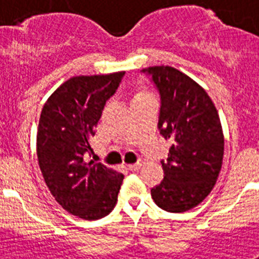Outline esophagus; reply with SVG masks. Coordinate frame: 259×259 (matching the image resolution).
Masks as SVG:
<instances>
[{
  "mask_svg": "<svg viewBox=\"0 0 259 259\" xmlns=\"http://www.w3.org/2000/svg\"><path fill=\"white\" fill-rule=\"evenodd\" d=\"M127 168H129L132 172H136V170H138L140 168H141V162H137V164H130V165H127Z\"/></svg>",
  "mask_w": 259,
  "mask_h": 259,
  "instance_id": "obj_1",
  "label": "esophagus"
}]
</instances>
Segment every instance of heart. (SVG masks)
<instances>
[{"label": "heart", "instance_id": "b5f03b06", "mask_svg": "<svg viewBox=\"0 0 259 259\" xmlns=\"http://www.w3.org/2000/svg\"><path fill=\"white\" fill-rule=\"evenodd\" d=\"M145 94H148V93H146V91H144V90H141V91H138V93L136 94L134 97H140V95H145Z\"/></svg>", "mask_w": 259, "mask_h": 259}]
</instances>
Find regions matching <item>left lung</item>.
<instances>
[{
    "mask_svg": "<svg viewBox=\"0 0 259 259\" xmlns=\"http://www.w3.org/2000/svg\"><path fill=\"white\" fill-rule=\"evenodd\" d=\"M161 95L158 129L172 141L164 180L150 193L168 212H184L208 196L223 161L225 136L221 118L205 90L175 67L144 68Z\"/></svg>",
    "mask_w": 259,
    "mask_h": 259,
    "instance_id": "8db88e82",
    "label": "left lung"
}]
</instances>
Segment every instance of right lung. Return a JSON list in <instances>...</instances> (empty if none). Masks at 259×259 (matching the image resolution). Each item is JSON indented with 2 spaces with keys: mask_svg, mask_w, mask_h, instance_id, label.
I'll return each mask as SVG.
<instances>
[{
  "mask_svg": "<svg viewBox=\"0 0 259 259\" xmlns=\"http://www.w3.org/2000/svg\"><path fill=\"white\" fill-rule=\"evenodd\" d=\"M123 75L72 76L51 94L40 114L36 150L44 181L67 212L86 221L113 211L123 180L122 173L84 158L93 152L90 140L106 101Z\"/></svg>",
  "mask_w": 259,
  "mask_h": 259,
  "instance_id": "obj_1",
  "label": "right lung"
}]
</instances>
